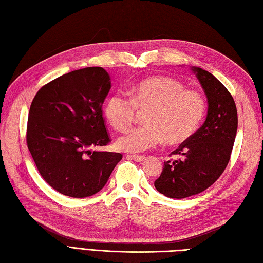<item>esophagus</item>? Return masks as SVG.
<instances>
[{"label":"esophagus","instance_id":"esophagus-1","mask_svg":"<svg viewBox=\"0 0 263 263\" xmlns=\"http://www.w3.org/2000/svg\"><path fill=\"white\" fill-rule=\"evenodd\" d=\"M127 158L133 159V160L137 161V162H140V161H142L145 159L144 156H139V155H128V156H127Z\"/></svg>","mask_w":263,"mask_h":263}]
</instances>
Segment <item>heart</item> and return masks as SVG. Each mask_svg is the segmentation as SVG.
Listing matches in <instances>:
<instances>
[{"mask_svg": "<svg viewBox=\"0 0 263 263\" xmlns=\"http://www.w3.org/2000/svg\"><path fill=\"white\" fill-rule=\"evenodd\" d=\"M139 112H148L146 126L135 127L117 139V147L127 153H142L160 145L178 146L193 136L201 125L206 103L203 95L185 90L181 81L170 77H150L135 84L132 98L124 92L110 94L104 114L109 125L124 132Z\"/></svg>", "mask_w": 263, "mask_h": 263, "instance_id": "obj_1", "label": "heart"}]
</instances>
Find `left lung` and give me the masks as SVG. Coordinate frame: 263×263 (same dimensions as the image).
I'll return each mask as SVG.
<instances>
[{
	"label": "left lung",
	"mask_w": 263,
	"mask_h": 263,
	"mask_svg": "<svg viewBox=\"0 0 263 263\" xmlns=\"http://www.w3.org/2000/svg\"><path fill=\"white\" fill-rule=\"evenodd\" d=\"M192 70L208 97L209 110L198 130L171 153L179 158L164 161L160 177L155 181L158 192L171 198L196 195L216 182L229 162L237 133L232 94L206 70Z\"/></svg>",
	"instance_id": "left-lung-1"
}]
</instances>
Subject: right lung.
<instances>
[{"label": "right lung", "mask_w": 263, "mask_h": 263, "mask_svg": "<svg viewBox=\"0 0 263 263\" xmlns=\"http://www.w3.org/2000/svg\"><path fill=\"white\" fill-rule=\"evenodd\" d=\"M105 69L71 71L45 84L31 102L26 142L42 178L71 197L98 193L123 155L90 148L110 139L102 105L110 89Z\"/></svg>", "instance_id": "right-lung-1"}]
</instances>
